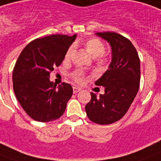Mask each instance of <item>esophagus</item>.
<instances>
[{"label": "esophagus", "mask_w": 161, "mask_h": 161, "mask_svg": "<svg viewBox=\"0 0 161 161\" xmlns=\"http://www.w3.org/2000/svg\"><path fill=\"white\" fill-rule=\"evenodd\" d=\"M80 91H81V88H79V87H73V92H74V93H77Z\"/></svg>", "instance_id": "esophagus-1"}]
</instances>
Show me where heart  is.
Wrapping results in <instances>:
<instances>
[{"instance_id":"1","label":"heart","mask_w":161,"mask_h":161,"mask_svg":"<svg viewBox=\"0 0 161 161\" xmlns=\"http://www.w3.org/2000/svg\"><path fill=\"white\" fill-rule=\"evenodd\" d=\"M84 48L86 51L88 52L92 57H97V61L99 64H103L106 61V56L104 54V51L106 49L105 44L103 42H101L99 38L97 37H92V38L87 39L83 43ZM73 51H74V47H70L64 55V60H68L72 55ZM73 78L75 82L78 83H83L84 81V77L79 72H77L73 75Z\"/></svg>"}]
</instances>
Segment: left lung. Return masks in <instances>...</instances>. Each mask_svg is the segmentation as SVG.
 <instances>
[{
    "mask_svg": "<svg viewBox=\"0 0 161 161\" xmlns=\"http://www.w3.org/2000/svg\"><path fill=\"white\" fill-rule=\"evenodd\" d=\"M96 34L110 43L112 51L109 69L95 84L105 88L103 95L91 92L85 106L89 119L98 124H110L126 114L139 89L140 59L129 39L114 32Z\"/></svg>",
    "mask_w": 161,
    "mask_h": 161,
    "instance_id": "left-lung-1",
    "label": "left lung"
}]
</instances>
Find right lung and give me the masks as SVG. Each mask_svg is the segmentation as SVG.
<instances>
[{
    "mask_svg": "<svg viewBox=\"0 0 161 161\" xmlns=\"http://www.w3.org/2000/svg\"><path fill=\"white\" fill-rule=\"evenodd\" d=\"M75 38L76 34L37 38L20 53L13 71V88L22 108L32 119L46 123L64 114L73 88L65 83L56 87L50 81V74L60 65Z\"/></svg>",
    "mask_w": 161,
    "mask_h": 161,
    "instance_id": "add662e5",
    "label": "right lung"
}]
</instances>
